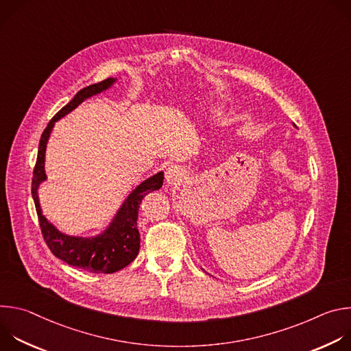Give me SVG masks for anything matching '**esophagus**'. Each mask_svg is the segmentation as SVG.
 <instances>
[{
    "label": "esophagus",
    "mask_w": 351,
    "mask_h": 351,
    "mask_svg": "<svg viewBox=\"0 0 351 351\" xmlns=\"http://www.w3.org/2000/svg\"><path fill=\"white\" fill-rule=\"evenodd\" d=\"M184 173H186V172H184V169H183L180 165L172 164V165H169V167L165 169V180H167L169 184H175V183L183 180Z\"/></svg>",
    "instance_id": "1"
}]
</instances>
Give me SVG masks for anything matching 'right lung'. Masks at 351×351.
Here are the masks:
<instances>
[{
    "label": "right lung",
    "instance_id": "right-lung-1",
    "mask_svg": "<svg viewBox=\"0 0 351 351\" xmlns=\"http://www.w3.org/2000/svg\"><path fill=\"white\" fill-rule=\"evenodd\" d=\"M117 79L108 77L103 82L87 86L82 88L71 101L48 122L44 129L40 144L37 161L33 171L32 180V195L34 199L36 211L38 215V222L41 228L43 237L51 253L65 261L66 264L93 272V274H114L125 267H128L138 254L140 248V233L137 229V217L141 199L154 190L161 189L164 183V172H158L152 178L141 182L125 199V203L117 213L115 218L110 226L97 236L82 237L71 236L60 232L51 222H48L43 215L40 202H38V186L47 179L44 171L45 162V148L54 123L62 117L73 111L80 106L84 99L108 90Z\"/></svg>",
    "mask_w": 351,
    "mask_h": 351
}]
</instances>
